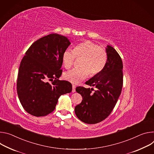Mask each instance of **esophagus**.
I'll use <instances>...</instances> for the list:
<instances>
[{
	"label": "esophagus",
	"mask_w": 154,
	"mask_h": 154,
	"mask_svg": "<svg viewBox=\"0 0 154 154\" xmlns=\"http://www.w3.org/2000/svg\"><path fill=\"white\" fill-rule=\"evenodd\" d=\"M76 86H75V85H72V92H75V91H76Z\"/></svg>",
	"instance_id": "1"
}]
</instances>
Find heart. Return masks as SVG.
<instances>
[{
    "label": "heart",
    "mask_w": 154,
    "mask_h": 154,
    "mask_svg": "<svg viewBox=\"0 0 154 154\" xmlns=\"http://www.w3.org/2000/svg\"><path fill=\"white\" fill-rule=\"evenodd\" d=\"M76 57L81 58V68L66 72L63 77L66 81L76 84L88 78L89 73L93 76L103 70L107 61V53L103 48L90 41H85L77 45L73 50L64 51L62 57L63 66L70 68Z\"/></svg>",
    "instance_id": "1"
}]
</instances>
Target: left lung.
Segmentation results:
<instances>
[{
  "instance_id": "1",
  "label": "left lung",
  "mask_w": 154,
  "mask_h": 154,
  "mask_svg": "<svg viewBox=\"0 0 154 154\" xmlns=\"http://www.w3.org/2000/svg\"><path fill=\"white\" fill-rule=\"evenodd\" d=\"M107 61L100 73L86 82L93 88L77 87L76 91L81 95V103L75 108L78 118L82 122L94 124L101 122L111 114L120 96L123 85L122 59L110 45L106 48Z\"/></svg>"
}]
</instances>
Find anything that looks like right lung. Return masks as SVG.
<instances>
[{
  "instance_id": "obj_1",
  "label": "right lung",
  "mask_w": 154,
  "mask_h": 154,
  "mask_svg": "<svg viewBox=\"0 0 154 154\" xmlns=\"http://www.w3.org/2000/svg\"><path fill=\"white\" fill-rule=\"evenodd\" d=\"M70 44L66 37L52 33L34 42L26 51L19 68L17 93L29 114L48 115L55 109L60 95L72 92L70 82L58 79L62 72V54Z\"/></svg>"
}]
</instances>
